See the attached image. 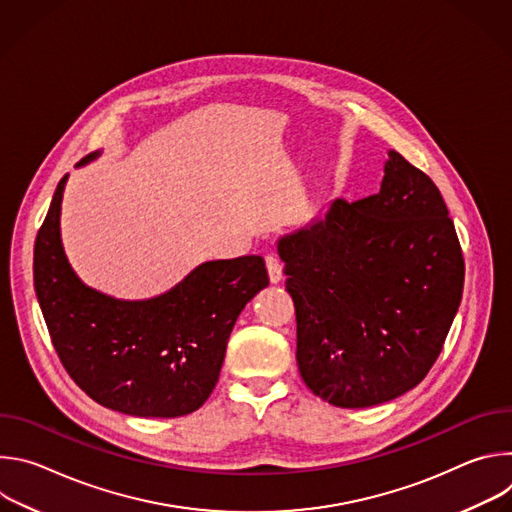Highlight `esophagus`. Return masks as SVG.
<instances>
[{"label":"esophagus","mask_w":512,"mask_h":512,"mask_svg":"<svg viewBox=\"0 0 512 512\" xmlns=\"http://www.w3.org/2000/svg\"><path fill=\"white\" fill-rule=\"evenodd\" d=\"M265 267H267L269 281H271V283H279V281H281V277H283L279 259H277V257H273V255H267V257H265Z\"/></svg>","instance_id":"esophagus-1"}]
</instances>
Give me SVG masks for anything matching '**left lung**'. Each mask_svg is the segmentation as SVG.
Here are the masks:
<instances>
[{
    "label": "left lung",
    "instance_id": "left-lung-1",
    "mask_svg": "<svg viewBox=\"0 0 512 512\" xmlns=\"http://www.w3.org/2000/svg\"><path fill=\"white\" fill-rule=\"evenodd\" d=\"M427 174L389 152L379 194L334 200L277 241L308 389L358 409L417 387L462 302L464 257Z\"/></svg>",
    "mask_w": 512,
    "mask_h": 512
}]
</instances>
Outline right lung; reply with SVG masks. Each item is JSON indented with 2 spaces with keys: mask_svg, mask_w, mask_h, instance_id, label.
Listing matches in <instances>:
<instances>
[{
  "mask_svg": "<svg viewBox=\"0 0 512 512\" xmlns=\"http://www.w3.org/2000/svg\"><path fill=\"white\" fill-rule=\"evenodd\" d=\"M93 154L77 166L95 160ZM58 182L34 245V287L66 373L93 401L135 417H180L210 397L233 326L269 285L259 255L206 261L150 300L85 285L60 241Z\"/></svg>",
  "mask_w": 512,
  "mask_h": 512,
  "instance_id": "obj_1",
  "label": "right lung"
}]
</instances>
